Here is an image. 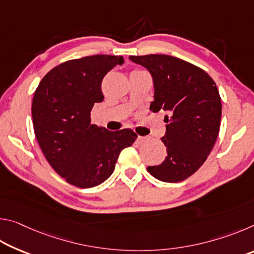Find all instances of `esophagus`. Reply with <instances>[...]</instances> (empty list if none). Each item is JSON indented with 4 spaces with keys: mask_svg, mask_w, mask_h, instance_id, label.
Returning a JSON list of instances; mask_svg holds the SVG:
<instances>
[{
    "mask_svg": "<svg viewBox=\"0 0 254 254\" xmlns=\"http://www.w3.org/2000/svg\"><path fill=\"white\" fill-rule=\"evenodd\" d=\"M145 141H147V137H145V136H137L136 143L137 144H143Z\"/></svg>",
    "mask_w": 254,
    "mask_h": 254,
    "instance_id": "obj_1",
    "label": "esophagus"
}]
</instances>
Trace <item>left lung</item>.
Segmentation results:
<instances>
[{
  "mask_svg": "<svg viewBox=\"0 0 254 254\" xmlns=\"http://www.w3.org/2000/svg\"><path fill=\"white\" fill-rule=\"evenodd\" d=\"M150 71L154 85L152 112H168L162 142L167 156L149 166L154 178L179 183L190 177L207 159L221 126L222 103L217 86L207 72L168 55L130 56Z\"/></svg>",
  "mask_w": 254,
  "mask_h": 254,
  "instance_id": "1",
  "label": "left lung"
}]
</instances>
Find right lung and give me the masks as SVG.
Instances as JSON below:
<instances>
[{
  "label": "right lung",
  "mask_w": 254,
  "mask_h": 254,
  "mask_svg": "<svg viewBox=\"0 0 254 254\" xmlns=\"http://www.w3.org/2000/svg\"><path fill=\"white\" fill-rule=\"evenodd\" d=\"M122 56L94 55L67 60L41 79L32 100L34 134L54 170L68 184L91 188L113 174L120 152L137 135L131 128L109 131L91 122L104 100L102 80Z\"/></svg>",
  "instance_id": "add662e5"
}]
</instances>
